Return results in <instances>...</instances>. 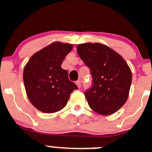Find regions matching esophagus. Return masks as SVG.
Masks as SVG:
<instances>
[{
	"mask_svg": "<svg viewBox=\"0 0 152 152\" xmlns=\"http://www.w3.org/2000/svg\"><path fill=\"white\" fill-rule=\"evenodd\" d=\"M76 86H78V88H81V80H78V81L76 82Z\"/></svg>",
	"mask_w": 152,
	"mask_h": 152,
	"instance_id": "1",
	"label": "esophagus"
}]
</instances>
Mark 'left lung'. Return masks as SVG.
<instances>
[{"label": "left lung", "instance_id": "left-lung-1", "mask_svg": "<svg viewBox=\"0 0 152 152\" xmlns=\"http://www.w3.org/2000/svg\"><path fill=\"white\" fill-rule=\"evenodd\" d=\"M76 48L93 77V86L84 93L90 108L103 116L116 112L129 94V66L121 55L102 43H81Z\"/></svg>", "mask_w": 152, "mask_h": 152}]
</instances>
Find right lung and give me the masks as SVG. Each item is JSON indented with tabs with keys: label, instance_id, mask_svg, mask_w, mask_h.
Listing matches in <instances>:
<instances>
[{
	"label": "right lung",
	"instance_id": "right-lung-1",
	"mask_svg": "<svg viewBox=\"0 0 152 152\" xmlns=\"http://www.w3.org/2000/svg\"><path fill=\"white\" fill-rule=\"evenodd\" d=\"M73 48L70 43H51L35 53L23 69V82L28 98L41 112L52 114L65 107L73 91L77 89L69 81L61 64Z\"/></svg>",
	"mask_w": 152,
	"mask_h": 152
}]
</instances>
